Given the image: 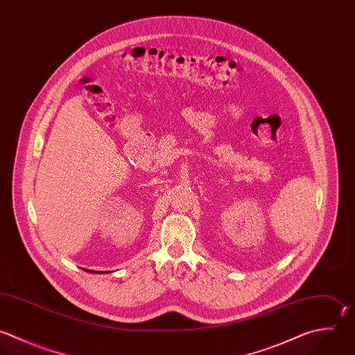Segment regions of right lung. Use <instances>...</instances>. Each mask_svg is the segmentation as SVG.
Here are the masks:
<instances>
[{"mask_svg": "<svg viewBox=\"0 0 355 355\" xmlns=\"http://www.w3.org/2000/svg\"><path fill=\"white\" fill-rule=\"evenodd\" d=\"M87 272H90V273H104V272H100V270H92V269H89Z\"/></svg>", "mask_w": 355, "mask_h": 355, "instance_id": "1", "label": "right lung"}]
</instances>
